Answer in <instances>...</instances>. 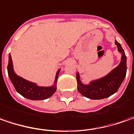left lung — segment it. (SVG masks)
Instances as JSON below:
<instances>
[{"instance_id":"1","label":"left lung","mask_w":134,"mask_h":134,"mask_svg":"<svg viewBox=\"0 0 134 134\" xmlns=\"http://www.w3.org/2000/svg\"><path fill=\"white\" fill-rule=\"evenodd\" d=\"M118 51L122 54L121 62L116 68L104 77L91 81L88 85L83 84L80 80L79 72L76 73L77 88L82 96L90 99H102L108 98L116 93L127 72V58L121 44L115 41Z\"/></svg>"}]
</instances>
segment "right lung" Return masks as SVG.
Instances as JSON below:
<instances>
[{
	"label": "right lung",
	"mask_w": 134,
	"mask_h": 134,
	"mask_svg": "<svg viewBox=\"0 0 134 134\" xmlns=\"http://www.w3.org/2000/svg\"><path fill=\"white\" fill-rule=\"evenodd\" d=\"M60 70L61 69H59L56 72L53 85L49 87L38 86L34 82L28 81L17 75L13 69V64H12L11 55L10 54L9 55V63L7 67L9 77L17 92L28 99L44 100L52 96L56 90V83H57Z\"/></svg>",
	"instance_id": "right-lung-1"
}]
</instances>
